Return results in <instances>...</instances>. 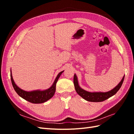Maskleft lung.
<instances>
[{"label": "left lung", "instance_id": "8db88e82", "mask_svg": "<svg viewBox=\"0 0 134 134\" xmlns=\"http://www.w3.org/2000/svg\"><path fill=\"white\" fill-rule=\"evenodd\" d=\"M125 75L120 81V82L117 85V86L113 88L112 90L106 92H91L83 90L81 88L78 83V80L77 78L76 75L75 74L74 76V84L75 91L76 93L83 99L89 102H102L108 98H110L111 97L115 95L116 93L120 90L121 86L123 83Z\"/></svg>", "mask_w": 134, "mask_h": 134}]
</instances>
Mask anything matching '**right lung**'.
Returning a JSON list of instances; mask_svg holds the SVG:
<instances>
[{
  "instance_id": "1",
  "label": "right lung",
  "mask_w": 134,
  "mask_h": 134,
  "mask_svg": "<svg viewBox=\"0 0 134 134\" xmlns=\"http://www.w3.org/2000/svg\"><path fill=\"white\" fill-rule=\"evenodd\" d=\"M64 71V70L59 72L57 76L56 77L53 84L49 88L42 91L38 90L32 91H26L22 90L15 83L13 76H12V71H10V78L15 91L20 97L32 103H42L51 99L54 96L56 91V83Z\"/></svg>"
}]
</instances>
